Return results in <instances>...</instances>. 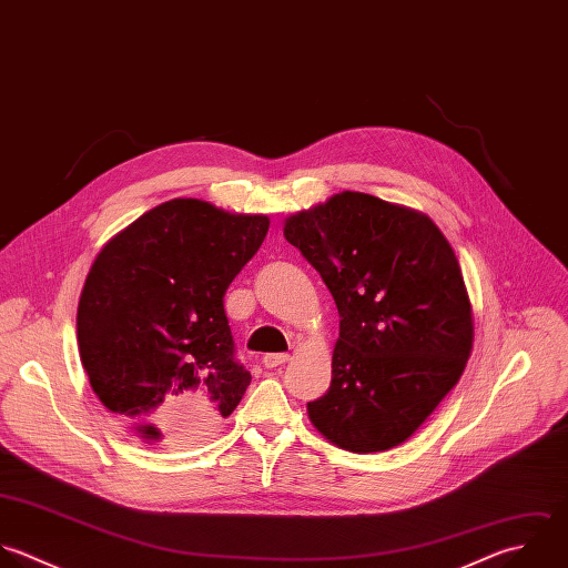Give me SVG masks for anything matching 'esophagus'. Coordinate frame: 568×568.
Returning <instances> with one entry per match:
<instances>
[{"mask_svg": "<svg viewBox=\"0 0 568 568\" xmlns=\"http://www.w3.org/2000/svg\"><path fill=\"white\" fill-rule=\"evenodd\" d=\"M290 361V354H265L263 356V365L267 367V369H274V367H278V365H285Z\"/></svg>", "mask_w": 568, "mask_h": 568, "instance_id": "34e87169", "label": "esophagus"}]
</instances>
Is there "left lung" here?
I'll list each match as a JSON object with an SVG mask.
<instances>
[{
    "label": "left lung",
    "mask_w": 568,
    "mask_h": 568,
    "mask_svg": "<svg viewBox=\"0 0 568 568\" xmlns=\"http://www.w3.org/2000/svg\"><path fill=\"white\" fill-rule=\"evenodd\" d=\"M283 234L341 316L332 385L307 403L312 425L354 454L398 447L471 356L474 314L454 247L427 214L349 190L292 214Z\"/></svg>",
    "instance_id": "obj_1"
}]
</instances>
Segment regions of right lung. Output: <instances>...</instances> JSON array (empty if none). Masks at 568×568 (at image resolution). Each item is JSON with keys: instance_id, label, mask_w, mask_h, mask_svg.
Segmentation results:
<instances>
[{"instance_id": "right-lung-1", "label": "right lung", "mask_w": 568, "mask_h": 568, "mask_svg": "<svg viewBox=\"0 0 568 568\" xmlns=\"http://www.w3.org/2000/svg\"><path fill=\"white\" fill-rule=\"evenodd\" d=\"M263 214L165 201L97 254L77 307L92 392L145 443L205 438L252 376L234 358L223 296L258 252Z\"/></svg>"}]
</instances>
